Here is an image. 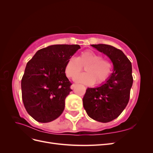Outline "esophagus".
I'll use <instances>...</instances> for the list:
<instances>
[{"mask_svg":"<svg viewBox=\"0 0 153 153\" xmlns=\"http://www.w3.org/2000/svg\"><path fill=\"white\" fill-rule=\"evenodd\" d=\"M76 86V84H73L71 85V88L72 89H73L74 88H75Z\"/></svg>","mask_w":153,"mask_h":153,"instance_id":"34e87169","label":"esophagus"}]
</instances>
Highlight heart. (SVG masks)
Instances as JSON below:
<instances>
[{
    "label": "heart",
    "instance_id": "heart-1",
    "mask_svg": "<svg viewBox=\"0 0 153 153\" xmlns=\"http://www.w3.org/2000/svg\"><path fill=\"white\" fill-rule=\"evenodd\" d=\"M85 68L86 73L78 75ZM113 69V64L109 59L103 58L102 55L93 50H87L80 53L76 58H69L64 67L66 75L75 81L87 85L102 84L107 80Z\"/></svg>",
    "mask_w": 153,
    "mask_h": 153
}]
</instances>
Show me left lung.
Instances as JSON below:
<instances>
[{
	"mask_svg": "<svg viewBox=\"0 0 153 153\" xmlns=\"http://www.w3.org/2000/svg\"><path fill=\"white\" fill-rule=\"evenodd\" d=\"M92 46L110 59L114 71L105 84L99 87L88 88L83 105L91 118L108 123L118 117L128 103L133 81L131 63L121 50L112 46Z\"/></svg>",
	"mask_w": 153,
	"mask_h": 153,
	"instance_id": "1",
	"label": "left lung"
}]
</instances>
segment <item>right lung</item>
Listing matches in <instances>:
<instances>
[{
	"label": "right lung",
	"mask_w": 153,
	"mask_h": 153,
	"mask_svg": "<svg viewBox=\"0 0 153 153\" xmlns=\"http://www.w3.org/2000/svg\"><path fill=\"white\" fill-rule=\"evenodd\" d=\"M80 48L78 45H55L39 50L27 62L22 78V100L36 121L48 123L58 118L72 89L64 67Z\"/></svg>",
	"instance_id": "1"
}]
</instances>
